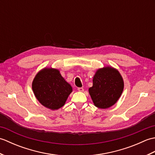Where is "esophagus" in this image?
I'll list each match as a JSON object with an SVG mask.
<instances>
[{"label": "esophagus", "instance_id": "obj_1", "mask_svg": "<svg viewBox=\"0 0 155 155\" xmlns=\"http://www.w3.org/2000/svg\"><path fill=\"white\" fill-rule=\"evenodd\" d=\"M78 91H80V92H83L84 91V88L80 87V88H78Z\"/></svg>", "mask_w": 155, "mask_h": 155}]
</instances>
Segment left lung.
<instances>
[{
	"label": "left lung",
	"instance_id": "left-lung-1",
	"mask_svg": "<svg viewBox=\"0 0 155 155\" xmlns=\"http://www.w3.org/2000/svg\"><path fill=\"white\" fill-rule=\"evenodd\" d=\"M93 87L88 92L95 107L108 108L117 103L124 88L120 72L112 67L98 69L93 77Z\"/></svg>",
	"mask_w": 155,
	"mask_h": 155
}]
</instances>
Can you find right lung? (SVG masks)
<instances>
[{"mask_svg": "<svg viewBox=\"0 0 155 155\" xmlns=\"http://www.w3.org/2000/svg\"><path fill=\"white\" fill-rule=\"evenodd\" d=\"M35 97L42 105L51 110L63 107L72 88L58 69L45 68L35 76L32 83Z\"/></svg>", "mask_w": 155, "mask_h": 155, "instance_id": "right-lung-1", "label": "right lung"}]
</instances>
